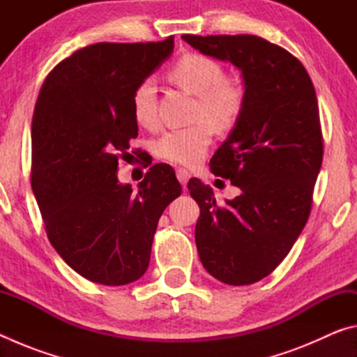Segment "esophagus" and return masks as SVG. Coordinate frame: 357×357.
<instances>
[{
  "instance_id": "34e87169",
  "label": "esophagus",
  "mask_w": 357,
  "mask_h": 357,
  "mask_svg": "<svg viewBox=\"0 0 357 357\" xmlns=\"http://www.w3.org/2000/svg\"><path fill=\"white\" fill-rule=\"evenodd\" d=\"M176 178H178L179 183L185 187L187 181H189V178H190V173L187 172L185 168H178V170H176Z\"/></svg>"
}]
</instances>
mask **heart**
I'll list each match as a JSON object with an SVG mask.
<instances>
[{"instance_id":"obj_1","label":"heart","mask_w":357,"mask_h":357,"mask_svg":"<svg viewBox=\"0 0 357 357\" xmlns=\"http://www.w3.org/2000/svg\"><path fill=\"white\" fill-rule=\"evenodd\" d=\"M170 77L179 86L198 98V119H206L220 132L231 129L236 124L244 107V88L234 78H225V70L219 61L198 53H189L174 63ZM130 105L138 124L148 128L155 123L154 80L146 78L137 84L132 93ZM208 125L202 121L190 128L164 132L154 142L155 155L172 164H197L213 142V129Z\"/></svg>"}]
</instances>
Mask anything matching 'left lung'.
Here are the masks:
<instances>
[{
  "instance_id": "8db88e82",
  "label": "left lung",
  "mask_w": 357,
  "mask_h": 357,
  "mask_svg": "<svg viewBox=\"0 0 357 357\" xmlns=\"http://www.w3.org/2000/svg\"><path fill=\"white\" fill-rule=\"evenodd\" d=\"M183 40L231 63L244 82L243 113L209 162L241 193L217 204L200 179L187 187L200 206L195 243L204 269L227 285H250L282 263L309 219L323 162L315 88L298 58L258 36Z\"/></svg>"
}]
</instances>
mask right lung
I'll return each instance as SVG.
<instances>
[{
    "instance_id": "right-lung-1",
    "label": "right lung",
    "mask_w": 357,
    "mask_h": 357,
    "mask_svg": "<svg viewBox=\"0 0 357 357\" xmlns=\"http://www.w3.org/2000/svg\"><path fill=\"white\" fill-rule=\"evenodd\" d=\"M174 42L88 45L59 63L34 107L31 187L48 241L75 273L108 287L146 273L164 209L181 195L173 168L155 164L134 192L118 159L138 135L132 93Z\"/></svg>"
}]
</instances>
